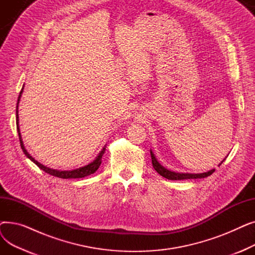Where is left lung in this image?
Listing matches in <instances>:
<instances>
[{
    "instance_id": "1",
    "label": "left lung",
    "mask_w": 255,
    "mask_h": 255,
    "mask_svg": "<svg viewBox=\"0 0 255 255\" xmlns=\"http://www.w3.org/2000/svg\"><path fill=\"white\" fill-rule=\"evenodd\" d=\"M151 151V157H152V164L154 169L159 173L160 176H162L163 178H166L168 180H187V179H204L207 178L209 176H211L212 173L215 171V169H211L209 171L206 172H200V173H189V172H176V171H172L169 170L167 168H165L163 165L160 164L158 162L157 158L155 157L154 153ZM225 159H223L224 161ZM221 161V163L223 162ZM221 163L219 165H221Z\"/></svg>"
}]
</instances>
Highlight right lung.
<instances>
[{
  "instance_id": "obj_1",
  "label": "right lung",
  "mask_w": 255,
  "mask_h": 255,
  "mask_svg": "<svg viewBox=\"0 0 255 255\" xmlns=\"http://www.w3.org/2000/svg\"><path fill=\"white\" fill-rule=\"evenodd\" d=\"M23 92V86H22V89L19 93V96H18V99H17V104H16V128H17V132H18V137H19V142H20V145H21V149H22V152L24 153V155L28 157L32 162H34L40 169H42L43 171L49 173V175L53 176V177H57V178H61V179H79V178H85L87 176H90L92 175V173L95 172L100 164H101V158L105 152V149H106V145H104L102 150L100 151V153L98 154V156L93 160L92 162H90L89 164L85 165V166H82L79 168H75V169H72V170H59V169H53V168H49L43 164H41L40 162H38L37 160H35L30 154L29 152L25 150L24 148V144H23V141H22V138H21V134H20V130H19V124H18V104H19V101H20V98H21V94Z\"/></svg>"
}]
</instances>
